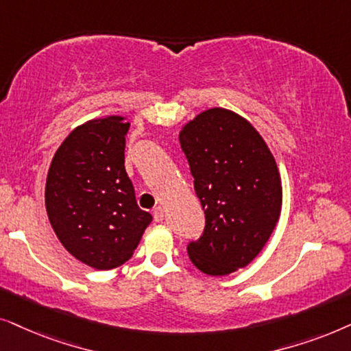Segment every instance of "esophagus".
I'll list each match as a JSON object with an SVG mask.
<instances>
[{"instance_id":"obj_1","label":"esophagus","mask_w":351,"mask_h":351,"mask_svg":"<svg viewBox=\"0 0 351 351\" xmlns=\"http://www.w3.org/2000/svg\"><path fill=\"white\" fill-rule=\"evenodd\" d=\"M154 219H156L157 223L163 221V208H162V207H156V208H154Z\"/></svg>"}]
</instances>
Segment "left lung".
Listing matches in <instances>:
<instances>
[{
  "label": "left lung",
  "instance_id": "8db88e82",
  "mask_svg": "<svg viewBox=\"0 0 351 351\" xmlns=\"http://www.w3.org/2000/svg\"><path fill=\"white\" fill-rule=\"evenodd\" d=\"M205 212L188 245L194 266L228 276L260 254L281 217L282 181L268 144L244 117L223 107L200 112L180 132Z\"/></svg>",
  "mask_w": 351,
  "mask_h": 351
}]
</instances>
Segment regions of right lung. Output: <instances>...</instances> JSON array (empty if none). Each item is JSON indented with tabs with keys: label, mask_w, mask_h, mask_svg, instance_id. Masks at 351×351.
Masks as SVG:
<instances>
[{
	"label": "right lung",
	"mask_w": 351,
	"mask_h": 351,
	"mask_svg": "<svg viewBox=\"0 0 351 351\" xmlns=\"http://www.w3.org/2000/svg\"><path fill=\"white\" fill-rule=\"evenodd\" d=\"M128 128L121 115L85 121L58 147L46 176L56 236L70 255L101 271L127 263L152 221L125 170Z\"/></svg>",
	"instance_id": "right-lung-1"
}]
</instances>
